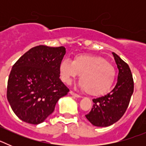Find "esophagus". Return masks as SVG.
<instances>
[{"mask_svg": "<svg viewBox=\"0 0 146 146\" xmlns=\"http://www.w3.org/2000/svg\"><path fill=\"white\" fill-rule=\"evenodd\" d=\"M69 94H70L71 95H72V96H74V97H77V98H81V97H82V96H80L79 94H75V93L73 92V91H71L70 92H69Z\"/></svg>", "mask_w": 146, "mask_h": 146, "instance_id": "34e87169", "label": "esophagus"}]
</instances>
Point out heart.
<instances>
[{
    "label": "heart",
    "instance_id": "obj_1",
    "mask_svg": "<svg viewBox=\"0 0 146 146\" xmlns=\"http://www.w3.org/2000/svg\"><path fill=\"white\" fill-rule=\"evenodd\" d=\"M61 80L70 83L80 74L79 86L91 95H99L109 91L115 78L114 67L105 59L90 55H76L71 61L65 58L59 65Z\"/></svg>",
    "mask_w": 146,
    "mask_h": 146
}]
</instances>
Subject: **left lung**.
<instances>
[{"label":"left lung","instance_id":"obj_1","mask_svg":"<svg viewBox=\"0 0 146 146\" xmlns=\"http://www.w3.org/2000/svg\"><path fill=\"white\" fill-rule=\"evenodd\" d=\"M118 75L114 88L101 97L93 99L92 109L86 117L94 126L105 127L113 124L123 116L134 91L131 70L117 54L113 52Z\"/></svg>","mask_w":146,"mask_h":146}]
</instances>
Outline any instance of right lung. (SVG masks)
I'll use <instances>...</instances> for the list:
<instances>
[{
    "mask_svg": "<svg viewBox=\"0 0 146 146\" xmlns=\"http://www.w3.org/2000/svg\"><path fill=\"white\" fill-rule=\"evenodd\" d=\"M64 47L39 45L30 49L14 64L7 85V99L18 118L38 124L52 114L69 88L60 80L59 65Z\"/></svg>",
    "mask_w": 146,
    "mask_h": 146,
    "instance_id": "obj_1",
    "label": "right lung"
}]
</instances>
